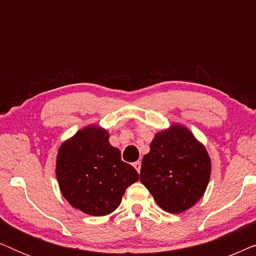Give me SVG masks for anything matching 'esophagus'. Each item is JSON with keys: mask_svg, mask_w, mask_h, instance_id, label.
I'll use <instances>...</instances> for the list:
<instances>
[{"mask_svg": "<svg viewBox=\"0 0 256 256\" xmlns=\"http://www.w3.org/2000/svg\"><path fill=\"white\" fill-rule=\"evenodd\" d=\"M132 166H134L135 169L138 170V172L140 174V171H141V162H140V160H138V162H135L134 164H132Z\"/></svg>", "mask_w": 256, "mask_h": 256, "instance_id": "1", "label": "esophagus"}]
</instances>
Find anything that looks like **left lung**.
Wrapping results in <instances>:
<instances>
[{
	"instance_id": "8db88e82",
	"label": "left lung",
	"mask_w": 256,
	"mask_h": 256,
	"mask_svg": "<svg viewBox=\"0 0 256 256\" xmlns=\"http://www.w3.org/2000/svg\"><path fill=\"white\" fill-rule=\"evenodd\" d=\"M211 176L205 146L183 126L157 132L142 160L140 180L164 211L180 213L202 197Z\"/></svg>"
}]
</instances>
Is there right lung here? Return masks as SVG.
<instances>
[{"instance_id": "obj_1", "label": "right lung", "mask_w": 256, "mask_h": 256, "mask_svg": "<svg viewBox=\"0 0 256 256\" xmlns=\"http://www.w3.org/2000/svg\"><path fill=\"white\" fill-rule=\"evenodd\" d=\"M102 128L90 126L64 142L57 155L56 174L64 198L87 214H110L120 205L138 171L121 160Z\"/></svg>"}]
</instances>
